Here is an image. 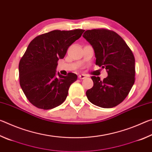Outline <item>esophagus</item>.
Masks as SVG:
<instances>
[{
	"label": "esophagus",
	"mask_w": 152,
	"mask_h": 152,
	"mask_svg": "<svg viewBox=\"0 0 152 152\" xmlns=\"http://www.w3.org/2000/svg\"><path fill=\"white\" fill-rule=\"evenodd\" d=\"M86 75H85V74H80V75L78 76V78L80 79H85L86 78Z\"/></svg>",
	"instance_id": "obj_1"
}]
</instances>
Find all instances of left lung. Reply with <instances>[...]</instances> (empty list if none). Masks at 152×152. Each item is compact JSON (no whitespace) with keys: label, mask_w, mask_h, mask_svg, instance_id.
Masks as SVG:
<instances>
[{"label":"left lung","mask_w":152,"mask_h":152,"mask_svg":"<svg viewBox=\"0 0 152 152\" xmlns=\"http://www.w3.org/2000/svg\"><path fill=\"white\" fill-rule=\"evenodd\" d=\"M93 47L96 64L107 71L101 80L92 76V88L86 91L89 101L102 108H113L122 102L135 82V58L123 38L113 31L87 30L82 35Z\"/></svg>","instance_id":"1"}]
</instances>
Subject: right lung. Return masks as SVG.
Listing matches in <instances>:
<instances>
[{
    "label": "right lung",
    "mask_w": 152,
    "mask_h": 152,
    "mask_svg": "<svg viewBox=\"0 0 152 152\" xmlns=\"http://www.w3.org/2000/svg\"><path fill=\"white\" fill-rule=\"evenodd\" d=\"M83 29L54 30L34 38L19 64L20 86L29 101L39 109L48 110L62 104L77 75L58 73L59 59L81 37Z\"/></svg>",
    "instance_id": "right-lung-1"
}]
</instances>
